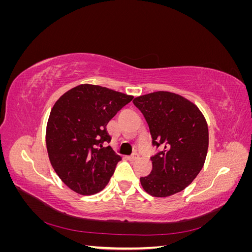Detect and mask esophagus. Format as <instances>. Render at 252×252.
Here are the masks:
<instances>
[{
    "label": "esophagus",
    "instance_id": "1",
    "mask_svg": "<svg viewBox=\"0 0 252 252\" xmlns=\"http://www.w3.org/2000/svg\"><path fill=\"white\" fill-rule=\"evenodd\" d=\"M139 154H136V152H134V154H132L130 157H129V159H130V161H135V159H138L139 158Z\"/></svg>",
    "mask_w": 252,
    "mask_h": 252
}]
</instances>
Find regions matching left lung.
Wrapping results in <instances>:
<instances>
[{
	"instance_id": "left-lung-1",
	"label": "left lung",
	"mask_w": 252,
	"mask_h": 252,
	"mask_svg": "<svg viewBox=\"0 0 252 252\" xmlns=\"http://www.w3.org/2000/svg\"><path fill=\"white\" fill-rule=\"evenodd\" d=\"M146 120L152 145L163 147L151 157L152 170L141 185L152 196L166 197L184 190L202 170L207 156L208 126L197 106L184 96L157 91L135 97Z\"/></svg>"
}]
</instances>
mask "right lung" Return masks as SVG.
Returning <instances> with one entry per match:
<instances>
[{"label":"right lung","instance_id":"right-lung-1","mask_svg":"<svg viewBox=\"0 0 252 252\" xmlns=\"http://www.w3.org/2000/svg\"><path fill=\"white\" fill-rule=\"evenodd\" d=\"M133 96L91 84H81L53 105L46 127L49 161L66 186L82 195L108 184L121 157L110 146L106 125Z\"/></svg>","mask_w":252,"mask_h":252}]
</instances>
